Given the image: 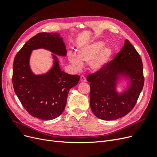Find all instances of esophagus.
Wrapping results in <instances>:
<instances>
[{"label": "esophagus", "mask_w": 157, "mask_h": 157, "mask_svg": "<svg viewBox=\"0 0 157 157\" xmlns=\"http://www.w3.org/2000/svg\"><path fill=\"white\" fill-rule=\"evenodd\" d=\"M80 81H81L82 82H86V78H85L84 76H81V77H80Z\"/></svg>", "instance_id": "1"}]
</instances>
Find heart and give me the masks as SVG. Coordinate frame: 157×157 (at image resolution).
Returning <instances> with one entry per match:
<instances>
[{"instance_id": "b5f03b06", "label": "heart", "mask_w": 157, "mask_h": 157, "mask_svg": "<svg viewBox=\"0 0 157 157\" xmlns=\"http://www.w3.org/2000/svg\"><path fill=\"white\" fill-rule=\"evenodd\" d=\"M105 42L94 41L78 48L77 56L71 54L69 61L74 67L80 69L82 63H89L90 69L95 72L100 71L105 67L111 59L113 51L111 47L105 46Z\"/></svg>"}]
</instances>
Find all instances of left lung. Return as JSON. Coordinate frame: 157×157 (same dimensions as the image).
<instances>
[{
    "instance_id": "obj_1",
    "label": "left lung",
    "mask_w": 157,
    "mask_h": 157,
    "mask_svg": "<svg viewBox=\"0 0 157 157\" xmlns=\"http://www.w3.org/2000/svg\"><path fill=\"white\" fill-rule=\"evenodd\" d=\"M90 104L94 115L104 121L125 116L135 106L144 87L140 56L128 40L112 61L96 73L89 75ZM123 82L124 89L117 87Z\"/></svg>"
}]
</instances>
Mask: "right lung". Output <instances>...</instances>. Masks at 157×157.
Wrapping results in <instances>:
<instances>
[{
  "label": "right lung",
  "mask_w": 157,
  "mask_h": 157,
  "mask_svg": "<svg viewBox=\"0 0 157 157\" xmlns=\"http://www.w3.org/2000/svg\"><path fill=\"white\" fill-rule=\"evenodd\" d=\"M38 49L52 52V65L46 73L36 75L30 68V59L32 51ZM67 52L63 38L59 33H40L28 40L14 58V91L33 117L50 121L63 112L69 90L80 80L78 75H69L61 69L57 56L65 57Z\"/></svg>",
  "instance_id": "right-lung-1"
}]
</instances>
